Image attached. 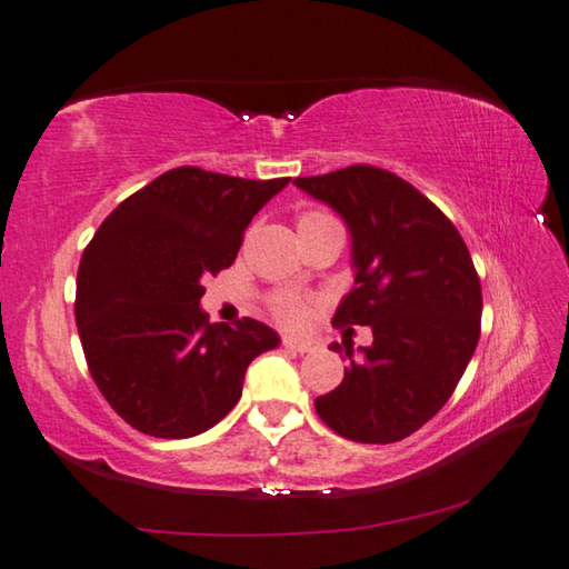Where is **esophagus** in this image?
Returning <instances> with one entry per match:
<instances>
[{
	"instance_id": "1",
	"label": "esophagus",
	"mask_w": 569,
	"mask_h": 569,
	"mask_svg": "<svg viewBox=\"0 0 569 569\" xmlns=\"http://www.w3.org/2000/svg\"><path fill=\"white\" fill-rule=\"evenodd\" d=\"M282 346L295 352H312V340H305V338H284Z\"/></svg>"
}]
</instances>
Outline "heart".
I'll return each instance as SVG.
<instances>
[{
  "label": "heart",
  "mask_w": 569,
  "mask_h": 569,
  "mask_svg": "<svg viewBox=\"0 0 569 569\" xmlns=\"http://www.w3.org/2000/svg\"><path fill=\"white\" fill-rule=\"evenodd\" d=\"M320 219H328V217H325V213H320V211H307L300 217V223H310V221H320ZM272 312L282 322H297L302 318V305L295 295H287V292L274 295L272 297Z\"/></svg>",
  "instance_id": "1"
}]
</instances>
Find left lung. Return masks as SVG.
<instances>
[{
	"label": "left lung",
	"instance_id": "left-lung-1",
	"mask_svg": "<svg viewBox=\"0 0 569 569\" xmlns=\"http://www.w3.org/2000/svg\"><path fill=\"white\" fill-rule=\"evenodd\" d=\"M346 219L356 287L332 325H370L372 346L346 352L342 383L315 411L342 439L396 443L441 411L481 332V282L459 229L400 176L348 166L295 179Z\"/></svg>",
	"mask_w": 569,
	"mask_h": 569
}]
</instances>
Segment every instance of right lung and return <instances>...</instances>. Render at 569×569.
I'll list each match as a JSON object with an SVG mask.
<instances>
[{"label":"right lung","mask_w":569,"mask_h":569,"mask_svg":"<svg viewBox=\"0 0 569 569\" xmlns=\"http://www.w3.org/2000/svg\"><path fill=\"white\" fill-rule=\"evenodd\" d=\"M287 183L181 166L120 201L82 251V352L102 398L136 431H209L237 406L249 362L279 346L264 322H209L199 302L201 279L231 267L249 221Z\"/></svg>","instance_id":"right-lung-1"}]
</instances>
